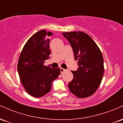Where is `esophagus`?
<instances>
[{
	"label": "esophagus",
	"mask_w": 123,
	"mask_h": 123,
	"mask_svg": "<svg viewBox=\"0 0 123 123\" xmlns=\"http://www.w3.org/2000/svg\"><path fill=\"white\" fill-rule=\"evenodd\" d=\"M60 70H61V73H63V72L65 71V69H64L62 68H60Z\"/></svg>",
	"instance_id": "esophagus-1"
}]
</instances>
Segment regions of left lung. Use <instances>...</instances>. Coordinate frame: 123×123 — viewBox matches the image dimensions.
Wrapping results in <instances>:
<instances>
[{"label":"left lung","mask_w":123,"mask_h":123,"mask_svg":"<svg viewBox=\"0 0 123 123\" xmlns=\"http://www.w3.org/2000/svg\"><path fill=\"white\" fill-rule=\"evenodd\" d=\"M62 35L69 42L79 66L77 71H71L73 78L69 83V89L78 98L90 97L97 91L104 76L102 53L92 38L84 32H63Z\"/></svg>","instance_id":"8db88e82"}]
</instances>
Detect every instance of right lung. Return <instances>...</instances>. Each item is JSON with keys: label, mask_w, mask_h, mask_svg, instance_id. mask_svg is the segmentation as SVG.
Here are the masks:
<instances>
[{"label": "right lung", "mask_w": 123, "mask_h": 123, "mask_svg": "<svg viewBox=\"0 0 123 123\" xmlns=\"http://www.w3.org/2000/svg\"><path fill=\"white\" fill-rule=\"evenodd\" d=\"M53 33L41 30L28 39L21 51L17 69L19 79L29 95L39 98L51 89V83L60 74V68L45 66V60L51 54L50 39Z\"/></svg>", "instance_id": "obj_1"}]
</instances>
